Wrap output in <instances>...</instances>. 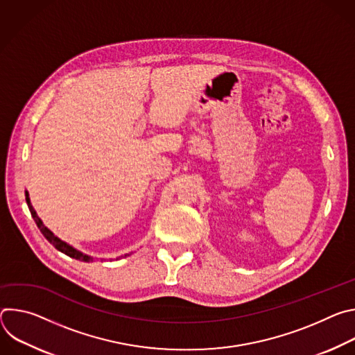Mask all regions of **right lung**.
Here are the masks:
<instances>
[{
	"mask_svg": "<svg viewBox=\"0 0 355 355\" xmlns=\"http://www.w3.org/2000/svg\"><path fill=\"white\" fill-rule=\"evenodd\" d=\"M25 195H26V204H28V208H29V211H31V215H32L33 220L36 222V225H37V227L40 229L42 234L47 239V241H49L50 244H53L59 251L64 252L66 256H69V257H71V259H76V260H80V261H85V263L94 261V257H91V256H88V254H84L83 251L74 248V247L70 245L69 243H66V241H63L62 239H59L58 236H55V233H53L52 230H49V229L43 225L42 219L37 216L36 211L33 209V207H32V204H31V199H29V192L25 191ZM126 256H129V254H125V257H126ZM116 260H119V259H116Z\"/></svg>",
	"mask_w": 355,
	"mask_h": 355,
	"instance_id": "obj_1",
	"label": "right lung"
}]
</instances>
